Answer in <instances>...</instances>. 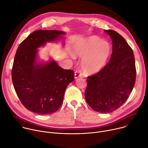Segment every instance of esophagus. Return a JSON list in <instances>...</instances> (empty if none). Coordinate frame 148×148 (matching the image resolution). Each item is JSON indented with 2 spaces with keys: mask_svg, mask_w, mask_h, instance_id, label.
<instances>
[{
  "mask_svg": "<svg viewBox=\"0 0 148 148\" xmlns=\"http://www.w3.org/2000/svg\"><path fill=\"white\" fill-rule=\"evenodd\" d=\"M81 77V74L80 73L79 71H76L74 73V78L75 79L79 78V77Z\"/></svg>",
  "mask_w": 148,
  "mask_h": 148,
  "instance_id": "1",
  "label": "esophagus"
}]
</instances>
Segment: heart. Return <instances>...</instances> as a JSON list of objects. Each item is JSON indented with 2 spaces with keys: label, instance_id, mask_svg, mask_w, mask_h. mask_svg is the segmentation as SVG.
<instances>
[{
  "label": "heart",
  "instance_id": "1",
  "mask_svg": "<svg viewBox=\"0 0 148 148\" xmlns=\"http://www.w3.org/2000/svg\"><path fill=\"white\" fill-rule=\"evenodd\" d=\"M112 51L108 41L97 36H91L77 41L73 47V54L83 57L81 65L84 73L92 74L98 73L106 65Z\"/></svg>",
  "mask_w": 148,
  "mask_h": 148
}]
</instances>
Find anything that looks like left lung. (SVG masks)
Listing matches in <instances>:
<instances>
[{
	"label": "left lung",
	"mask_w": 148,
	"mask_h": 148,
	"mask_svg": "<svg viewBox=\"0 0 148 148\" xmlns=\"http://www.w3.org/2000/svg\"><path fill=\"white\" fill-rule=\"evenodd\" d=\"M112 41L109 62L100 71L88 77L85 97L97 112L107 114L119 108L134 87L136 68L132 49L125 38L112 30H105Z\"/></svg>",
	"instance_id": "obj_1"
}]
</instances>
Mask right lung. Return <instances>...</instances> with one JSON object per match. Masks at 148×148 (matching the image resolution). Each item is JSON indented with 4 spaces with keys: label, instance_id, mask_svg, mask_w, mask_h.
Masks as SVG:
<instances>
[{
    "label": "right lung",
    "instance_id": "add662e5",
    "mask_svg": "<svg viewBox=\"0 0 148 148\" xmlns=\"http://www.w3.org/2000/svg\"><path fill=\"white\" fill-rule=\"evenodd\" d=\"M64 34L58 30H36L20 44L16 51L12 70L14 90L26 108L38 115L57 111L67 87L74 79L73 70L62 69L53 59L37 61L39 47L63 38Z\"/></svg>",
    "mask_w": 148,
    "mask_h": 148
}]
</instances>
